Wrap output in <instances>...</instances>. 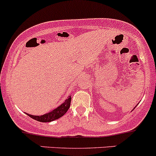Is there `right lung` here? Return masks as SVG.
I'll return each mask as SVG.
<instances>
[{
  "mask_svg": "<svg viewBox=\"0 0 156 156\" xmlns=\"http://www.w3.org/2000/svg\"><path fill=\"white\" fill-rule=\"evenodd\" d=\"M70 102H71V97L70 96V98H68L63 104H61L58 107L55 109L54 110H52L50 113L44 114L43 115H32L28 113L26 114L28 116H30V118L34 119L37 120V121L42 122H48L58 119L60 117H62V115H65V113L68 110L69 107H70Z\"/></svg>",
  "mask_w": 156,
  "mask_h": 156,
  "instance_id": "obj_1",
  "label": "right lung"
}]
</instances>
